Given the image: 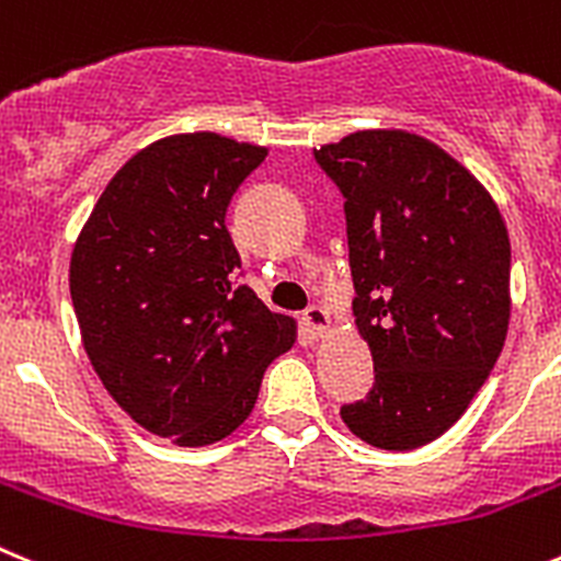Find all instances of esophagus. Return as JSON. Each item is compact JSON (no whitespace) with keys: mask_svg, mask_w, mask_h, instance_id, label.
Masks as SVG:
<instances>
[{"mask_svg":"<svg viewBox=\"0 0 561 561\" xmlns=\"http://www.w3.org/2000/svg\"><path fill=\"white\" fill-rule=\"evenodd\" d=\"M302 324L311 335H322L328 330V311L322 306H311L306 313H302Z\"/></svg>","mask_w":561,"mask_h":561,"instance_id":"esophagus-1","label":"esophagus"}]
</instances>
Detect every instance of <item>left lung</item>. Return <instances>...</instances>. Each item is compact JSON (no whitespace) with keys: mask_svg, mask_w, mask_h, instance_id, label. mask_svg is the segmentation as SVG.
<instances>
[{"mask_svg":"<svg viewBox=\"0 0 561 561\" xmlns=\"http://www.w3.org/2000/svg\"><path fill=\"white\" fill-rule=\"evenodd\" d=\"M313 159L344 195L352 313L375 386L341 421L388 451L426 446L471 404L510 324V237L484 186L435 142L357 131Z\"/></svg>","mask_w":561,"mask_h":561,"instance_id":"1","label":"left lung"}]
</instances>
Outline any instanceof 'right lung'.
Wrapping results in <instances>:
<instances>
[{
  "mask_svg": "<svg viewBox=\"0 0 561 561\" xmlns=\"http://www.w3.org/2000/svg\"><path fill=\"white\" fill-rule=\"evenodd\" d=\"M266 148L211 131L131 157L101 192L71 255V300L106 391L179 446L231 435L295 322L266 311L226 228L233 192Z\"/></svg>",
  "mask_w": 561,
  "mask_h": 561,
  "instance_id": "1",
  "label": "right lung"
}]
</instances>
